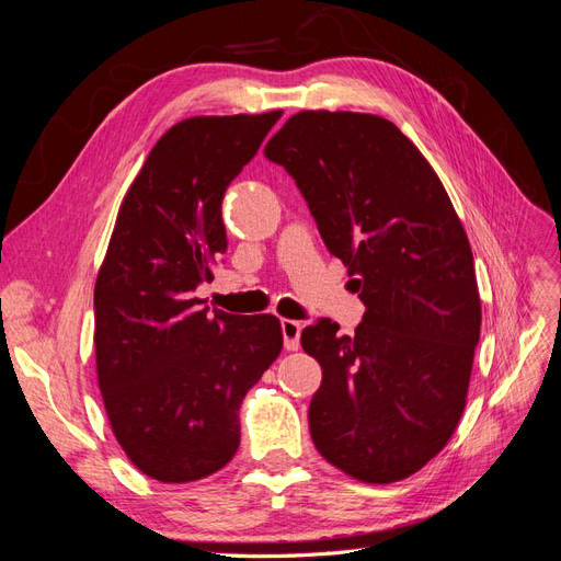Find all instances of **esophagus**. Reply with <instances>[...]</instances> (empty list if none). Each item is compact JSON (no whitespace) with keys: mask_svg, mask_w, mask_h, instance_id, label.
<instances>
[{"mask_svg":"<svg viewBox=\"0 0 561 561\" xmlns=\"http://www.w3.org/2000/svg\"><path fill=\"white\" fill-rule=\"evenodd\" d=\"M301 322L283 318L280 320V330H283V344L287 351H297L299 348V336H301Z\"/></svg>","mask_w":561,"mask_h":561,"instance_id":"1","label":"esophagus"}]
</instances>
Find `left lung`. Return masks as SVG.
Here are the masks:
<instances>
[{
  "instance_id": "8db88e82",
  "label": "left lung",
  "mask_w": 561,
  "mask_h": 561,
  "mask_svg": "<svg viewBox=\"0 0 561 561\" xmlns=\"http://www.w3.org/2000/svg\"><path fill=\"white\" fill-rule=\"evenodd\" d=\"M307 198L318 231L355 276V334L304 328L322 367L309 428L322 458L367 484L410 478L445 449L466 410L480 290L443 182L396 124L307 110L264 147Z\"/></svg>"
}]
</instances>
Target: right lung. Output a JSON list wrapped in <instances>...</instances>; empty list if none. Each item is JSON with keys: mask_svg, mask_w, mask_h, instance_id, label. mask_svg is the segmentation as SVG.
Segmentation results:
<instances>
[{"mask_svg": "<svg viewBox=\"0 0 561 561\" xmlns=\"http://www.w3.org/2000/svg\"><path fill=\"white\" fill-rule=\"evenodd\" d=\"M280 110L192 116L161 135L116 215L95 280V367L116 443L151 480L225 468L239 410L283 348L280 320L203 309L227 250L222 198Z\"/></svg>", "mask_w": 561, "mask_h": 561, "instance_id": "obj_1", "label": "right lung"}]
</instances>
